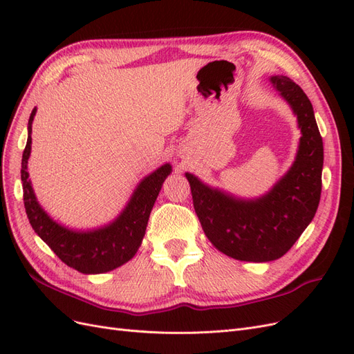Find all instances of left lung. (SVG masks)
Returning a JSON list of instances; mask_svg holds the SVG:
<instances>
[{
	"label": "left lung",
	"instance_id": "obj_1",
	"mask_svg": "<svg viewBox=\"0 0 354 354\" xmlns=\"http://www.w3.org/2000/svg\"><path fill=\"white\" fill-rule=\"evenodd\" d=\"M291 106L301 131L295 160L263 196L238 198L186 173L194 207L209 242L234 260L266 263L281 259L312 223L322 192L324 142L313 106L299 85L270 77Z\"/></svg>",
	"mask_w": 354,
	"mask_h": 354
}]
</instances>
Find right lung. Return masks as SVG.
I'll list each match as a JSON object with an SVG mask.
<instances>
[{"instance_id": "1", "label": "right lung", "mask_w": 354, "mask_h": 354, "mask_svg": "<svg viewBox=\"0 0 354 354\" xmlns=\"http://www.w3.org/2000/svg\"><path fill=\"white\" fill-rule=\"evenodd\" d=\"M37 108L28 121V142L22 156L24 202L32 229L44 241L59 259L72 269L85 274H99L115 270L130 261L140 248L149 216L165 178L171 174L169 164H164L146 176L128 201L125 208L113 221L97 229L73 230L62 226L42 209L28 173V159L32 145V122Z\"/></svg>"}]
</instances>
